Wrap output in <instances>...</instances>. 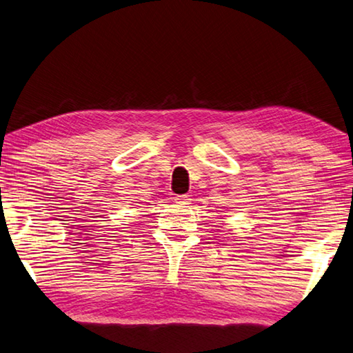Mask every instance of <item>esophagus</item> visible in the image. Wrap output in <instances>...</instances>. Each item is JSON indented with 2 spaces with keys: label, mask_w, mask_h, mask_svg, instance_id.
Returning <instances> with one entry per match:
<instances>
[{
  "label": "esophagus",
  "mask_w": 353,
  "mask_h": 353,
  "mask_svg": "<svg viewBox=\"0 0 353 353\" xmlns=\"http://www.w3.org/2000/svg\"><path fill=\"white\" fill-rule=\"evenodd\" d=\"M175 203L176 204H189L190 196L189 195H178V196H175Z\"/></svg>",
  "instance_id": "1"
}]
</instances>
